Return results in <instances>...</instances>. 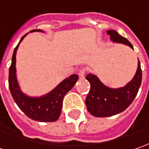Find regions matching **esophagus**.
I'll list each match as a JSON object with an SVG mask.
<instances>
[{
    "label": "esophagus",
    "mask_w": 149,
    "mask_h": 149,
    "mask_svg": "<svg viewBox=\"0 0 149 149\" xmlns=\"http://www.w3.org/2000/svg\"><path fill=\"white\" fill-rule=\"evenodd\" d=\"M85 73H86V69H84V68H82V69H80V70L79 72V75L80 76V77L82 78L84 76V74H85Z\"/></svg>",
    "instance_id": "1"
}]
</instances>
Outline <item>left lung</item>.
<instances>
[{
  "label": "left lung",
  "instance_id": "left-lung-1",
  "mask_svg": "<svg viewBox=\"0 0 149 149\" xmlns=\"http://www.w3.org/2000/svg\"><path fill=\"white\" fill-rule=\"evenodd\" d=\"M113 42L122 43L133 48L132 44L126 38L120 36L115 31H108ZM86 79L90 84V89L85 104L88 111L95 117H109L124 111L129 107L139 92L142 82V70L140 62L134 79L126 86L119 89H110L100 82L94 74H89Z\"/></svg>",
  "mask_w": 149,
  "mask_h": 149
}]
</instances>
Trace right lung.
Masks as SVG:
<instances>
[{"instance_id":"obj_1","label":"right lung","mask_w":149,"mask_h":149,"mask_svg":"<svg viewBox=\"0 0 149 149\" xmlns=\"http://www.w3.org/2000/svg\"><path fill=\"white\" fill-rule=\"evenodd\" d=\"M35 31H41L33 30L31 32ZM26 36V34L20 39L13 52L11 65L9 69V89L15 102L27 117L39 122H54L60 118L64 96L73 88L79 77L77 74H72L62 81L49 94L40 98H31L24 95L20 91L16 79L15 54L19 45Z\"/></svg>"}]
</instances>
